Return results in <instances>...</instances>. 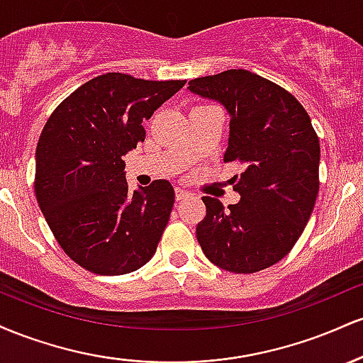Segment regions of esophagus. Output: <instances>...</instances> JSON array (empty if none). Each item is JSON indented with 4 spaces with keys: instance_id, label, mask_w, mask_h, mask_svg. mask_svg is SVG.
<instances>
[{
    "instance_id": "esophagus-1",
    "label": "esophagus",
    "mask_w": 363,
    "mask_h": 363,
    "mask_svg": "<svg viewBox=\"0 0 363 363\" xmlns=\"http://www.w3.org/2000/svg\"><path fill=\"white\" fill-rule=\"evenodd\" d=\"M187 196H189V193H187L186 189H181V187H177V189H176V199H177V201H181V199L187 198Z\"/></svg>"
}]
</instances>
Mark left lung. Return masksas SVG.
<instances>
[{
    "label": "left lung",
    "mask_w": 363,
    "mask_h": 363,
    "mask_svg": "<svg viewBox=\"0 0 363 363\" xmlns=\"http://www.w3.org/2000/svg\"><path fill=\"white\" fill-rule=\"evenodd\" d=\"M189 90L222 102L230 114L223 162L242 165L230 179L240 201L225 208L203 196L196 227L205 256L232 273H256L291 251L319 193V138L289 90L247 69L194 78Z\"/></svg>",
    "instance_id": "1"
}]
</instances>
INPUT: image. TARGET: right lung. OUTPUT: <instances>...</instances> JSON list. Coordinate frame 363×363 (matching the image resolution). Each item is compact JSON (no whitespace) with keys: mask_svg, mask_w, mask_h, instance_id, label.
<instances>
[{"mask_svg":"<svg viewBox=\"0 0 363 363\" xmlns=\"http://www.w3.org/2000/svg\"><path fill=\"white\" fill-rule=\"evenodd\" d=\"M186 80L106 73L54 109L35 150V198L57 244L82 268L116 277L152 259L176 194L165 179L129 193L123 155L145 141L143 121Z\"/></svg>","mask_w":363,"mask_h":363,"instance_id":"add662e5","label":"right lung"}]
</instances>
